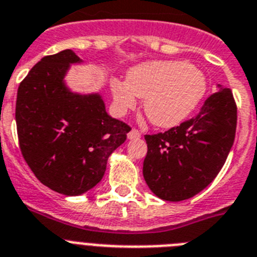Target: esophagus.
<instances>
[{
    "instance_id": "obj_1",
    "label": "esophagus",
    "mask_w": 257,
    "mask_h": 257,
    "mask_svg": "<svg viewBox=\"0 0 257 257\" xmlns=\"http://www.w3.org/2000/svg\"><path fill=\"white\" fill-rule=\"evenodd\" d=\"M140 137H141V133H140V131H138V129H136V128H133L128 133L129 140H138Z\"/></svg>"
}]
</instances>
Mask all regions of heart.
<instances>
[{
	"label": "heart",
	"instance_id": "heart-1",
	"mask_svg": "<svg viewBox=\"0 0 257 257\" xmlns=\"http://www.w3.org/2000/svg\"><path fill=\"white\" fill-rule=\"evenodd\" d=\"M111 93L119 112L133 110L144 98L147 119L172 128L189 117L206 95V75L184 61L144 62L129 68L126 80H111Z\"/></svg>",
	"mask_w": 257,
	"mask_h": 257
}]
</instances>
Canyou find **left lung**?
Wrapping results in <instances>:
<instances>
[{"label":"left lung","instance_id":"left-lung-1","mask_svg":"<svg viewBox=\"0 0 257 257\" xmlns=\"http://www.w3.org/2000/svg\"><path fill=\"white\" fill-rule=\"evenodd\" d=\"M236 104L230 89L218 85L199 113L158 135H146L144 177L158 198L189 199L221 171L234 144Z\"/></svg>","mask_w":257,"mask_h":257}]
</instances>
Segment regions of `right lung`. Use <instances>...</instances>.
Returning <instances> with one entry per match:
<instances>
[{"instance_id": "add662e5", "label": "right lung", "mask_w": 257, "mask_h": 257, "mask_svg": "<svg viewBox=\"0 0 257 257\" xmlns=\"http://www.w3.org/2000/svg\"><path fill=\"white\" fill-rule=\"evenodd\" d=\"M72 50L44 57L18 88L15 120L22 155L39 181L68 196L81 195L104 175L108 156L131 126L106 112L98 93L67 88Z\"/></svg>"}]
</instances>
